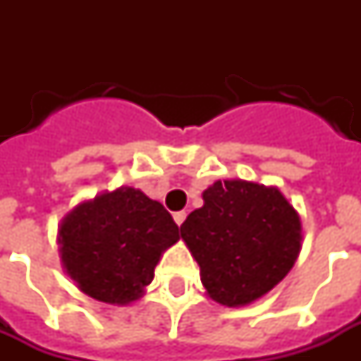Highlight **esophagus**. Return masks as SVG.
I'll return each mask as SVG.
<instances>
[{
    "label": "esophagus",
    "mask_w": 361,
    "mask_h": 361,
    "mask_svg": "<svg viewBox=\"0 0 361 361\" xmlns=\"http://www.w3.org/2000/svg\"><path fill=\"white\" fill-rule=\"evenodd\" d=\"M185 217H187L185 212H176V214H174L176 225H181V223H183V221H185Z\"/></svg>",
    "instance_id": "1"
}]
</instances>
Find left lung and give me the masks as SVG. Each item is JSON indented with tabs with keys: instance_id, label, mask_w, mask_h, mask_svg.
<instances>
[{
	"instance_id": "left-lung-1",
	"label": "left lung",
	"mask_w": 361,
	"mask_h": 361,
	"mask_svg": "<svg viewBox=\"0 0 361 361\" xmlns=\"http://www.w3.org/2000/svg\"><path fill=\"white\" fill-rule=\"evenodd\" d=\"M189 214L181 238L200 266L208 296L241 307L285 279L302 249V223L277 187L215 181Z\"/></svg>"
}]
</instances>
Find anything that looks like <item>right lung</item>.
<instances>
[{
    "mask_svg": "<svg viewBox=\"0 0 361 361\" xmlns=\"http://www.w3.org/2000/svg\"><path fill=\"white\" fill-rule=\"evenodd\" d=\"M178 240V225L163 204L133 187L78 204L58 232L61 262L76 286L118 305L144 294L161 255Z\"/></svg>",
    "mask_w": 361,
    "mask_h": 361,
    "instance_id": "right-lung-1",
    "label": "right lung"
}]
</instances>
